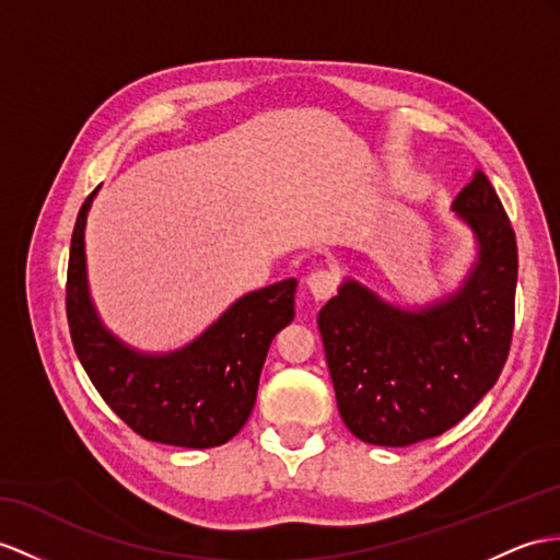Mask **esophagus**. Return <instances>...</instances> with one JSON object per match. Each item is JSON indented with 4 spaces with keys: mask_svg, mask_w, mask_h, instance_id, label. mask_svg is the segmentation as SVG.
I'll use <instances>...</instances> for the list:
<instances>
[{
    "mask_svg": "<svg viewBox=\"0 0 560 560\" xmlns=\"http://www.w3.org/2000/svg\"><path fill=\"white\" fill-rule=\"evenodd\" d=\"M306 284H308V290H311V294H313V299H316V302H325V299H330L337 292V278L325 268L313 270L311 276L306 278Z\"/></svg>",
    "mask_w": 560,
    "mask_h": 560,
    "instance_id": "obj_1",
    "label": "esophagus"
}]
</instances>
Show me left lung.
I'll return each mask as SVG.
<instances>
[{
	"instance_id": "1",
	"label": "left lung",
	"mask_w": 560,
	"mask_h": 560,
	"mask_svg": "<svg viewBox=\"0 0 560 560\" xmlns=\"http://www.w3.org/2000/svg\"><path fill=\"white\" fill-rule=\"evenodd\" d=\"M452 211L477 242L475 266L454 294L401 308L347 278L318 313L339 416L361 442L438 438L494 387L509 359L517 282L511 221L482 171Z\"/></svg>"
}]
</instances>
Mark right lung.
<instances>
[{"instance_id":"add662e5","label":"right lung","mask_w":560,"mask_h":560,"mask_svg":"<svg viewBox=\"0 0 560 560\" xmlns=\"http://www.w3.org/2000/svg\"><path fill=\"white\" fill-rule=\"evenodd\" d=\"M97 189L78 213L68 256L66 316L78 359L108 408L140 438L185 448L221 446L252 413L272 337L294 318L296 280L240 296L183 349H132L106 330L90 299L85 223Z\"/></svg>"}]
</instances>
